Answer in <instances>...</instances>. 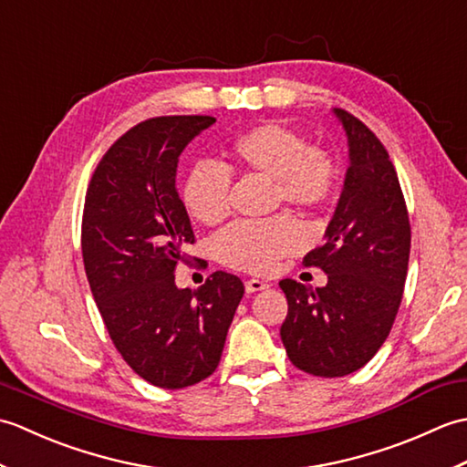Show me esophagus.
I'll return each instance as SVG.
<instances>
[{
  "label": "esophagus",
  "mask_w": 467,
  "mask_h": 467,
  "mask_svg": "<svg viewBox=\"0 0 467 467\" xmlns=\"http://www.w3.org/2000/svg\"><path fill=\"white\" fill-rule=\"evenodd\" d=\"M244 289H246V293H259L263 289H269V283L259 281V279H246Z\"/></svg>",
  "instance_id": "obj_1"
}]
</instances>
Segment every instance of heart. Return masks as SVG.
I'll use <instances>...</instances> for the list:
<instances>
[{
  "label": "heart",
  "mask_w": 467,
  "mask_h": 467,
  "mask_svg": "<svg viewBox=\"0 0 467 467\" xmlns=\"http://www.w3.org/2000/svg\"><path fill=\"white\" fill-rule=\"evenodd\" d=\"M226 156V168L213 162L194 164L181 188L186 213L206 226L221 224L231 214V172L273 178V204L286 202L303 213L321 211L335 192L337 166L331 154L306 144L289 126L256 124L228 142ZM301 244L299 223L291 214H276L231 226L216 239V254L233 269L266 273Z\"/></svg>",
  "instance_id": "1"
}]
</instances>
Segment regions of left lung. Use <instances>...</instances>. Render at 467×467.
<instances>
[{"mask_svg":"<svg viewBox=\"0 0 467 467\" xmlns=\"http://www.w3.org/2000/svg\"><path fill=\"white\" fill-rule=\"evenodd\" d=\"M349 142L339 204L325 244L305 254L327 285H279L289 311L281 339L295 367L317 377H343L373 359L389 335L408 276L411 226L398 172L385 146L359 118L335 108Z\"/></svg>","mask_w":467,"mask_h":467,"instance_id":"obj_1","label":"left lung"}]
</instances>
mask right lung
I'll return each instance as SVG.
<instances>
[{"mask_svg":"<svg viewBox=\"0 0 467 467\" xmlns=\"http://www.w3.org/2000/svg\"><path fill=\"white\" fill-rule=\"evenodd\" d=\"M213 116H158L130 128L96 166L86 192L82 254L108 335L124 361L156 387L182 389L221 361L244 285L216 271L178 289L194 233L176 191L178 156Z\"/></svg>","mask_w":467,"mask_h":467,"instance_id":"right-lung-1","label":"right lung"}]
</instances>
